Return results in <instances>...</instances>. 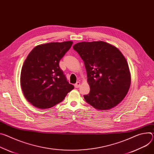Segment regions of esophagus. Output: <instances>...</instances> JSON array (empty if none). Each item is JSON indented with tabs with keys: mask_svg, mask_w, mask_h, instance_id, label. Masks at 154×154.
Here are the masks:
<instances>
[{
	"mask_svg": "<svg viewBox=\"0 0 154 154\" xmlns=\"http://www.w3.org/2000/svg\"><path fill=\"white\" fill-rule=\"evenodd\" d=\"M80 82H77L74 85V87H75V88H79V87H80Z\"/></svg>",
	"mask_w": 154,
	"mask_h": 154,
	"instance_id": "obj_1",
	"label": "esophagus"
}]
</instances>
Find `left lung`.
I'll return each instance as SVG.
<instances>
[{
    "label": "left lung",
    "instance_id": "obj_1",
    "mask_svg": "<svg viewBox=\"0 0 154 154\" xmlns=\"http://www.w3.org/2000/svg\"><path fill=\"white\" fill-rule=\"evenodd\" d=\"M84 62L89 94L86 102L97 110L116 106L127 95L131 77L128 63L120 50L105 42H82L73 46Z\"/></svg>",
    "mask_w": 154,
    "mask_h": 154
}]
</instances>
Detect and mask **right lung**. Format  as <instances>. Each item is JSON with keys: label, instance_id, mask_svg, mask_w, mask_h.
Masks as SVG:
<instances>
[{"label": "right lung", "instance_id": "right-lung-1", "mask_svg": "<svg viewBox=\"0 0 154 154\" xmlns=\"http://www.w3.org/2000/svg\"><path fill=\"white\" fill-rule=\"evenodd\" d=\"M72 42H51L35 47L22 67L21 86L26 100L40 109L61 103L74 88L60 67V61Z\"/></svg>", "mask_w": 154, "mask_h": 154}]
</instances>
